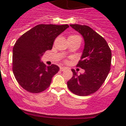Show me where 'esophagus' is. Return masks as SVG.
Listing matches in <instances>:
<instances>
[{
    "mask_svg": "<svg viewBox=\"0 0 126 126\" xmlns=\"http://www.w3.org/2000/svg\"><path fill=\"white\" fill-rule=\"evenodd\" d=\"M65 69H65V67H60V70H61V71H64Z\"/></svg>",
    "mask_w": 126,
    "mask_h": 126,
    "instance_id": "1",
    "label": "esophagus"
}]
</instances>
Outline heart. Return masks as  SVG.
Here are the masks:
<instances>
[{
  "label": "heart",
  "instance_id": "b5f03b06",
  "mask_svg": "<svg viewBox=\"0 0 126 126\" xmlns=\"http://www.w3.org/2000/svg\"><path fill=\"white\" fill-rule=\"evenodd\" d=\"M71 37H76V36H77V35H72V36H70Z\"/></svg>",
  "mask_w": 126,
  "mask_h": 126
}]
</instances>
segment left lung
Wrapping results in <instances>:
<instances>
[{
  "mask_svg": "<svg viewBox=\"0 0 126 126\" xmlns=\"http://www.w3.org/2000/svg\"><path fill=\"white\" fill-rule=\"evenodd\" d=\"M83 36L84 47L77 67L84 69L78 75L72 69L73 77L67 81V87L79 96H88L95 92L104 83L110 70L112 52L106 40L86 25L70 24Z\"/></svg>",
  "mask_w": 126,
  "mask_h": 126,
  "instance_id": "1",
  "label": "left lung"
}]
</instances>
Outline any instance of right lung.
<instances>
[{"mask_svg":"<svg viewBox=\"0 0 126 126\" xmlns=\"http://www.w3.org/2000/svg\"><path fill=\"white\" fill-rule=\"evenodd\" d=\"M69 27L67 24H38L16 41L13 50V71L23 89L38 93L49 87L59 67L55 64L47 66L41 57L45 51L52 49L57 36Z\"/></svg>","mask_w":126,"mask_h":126,"instance_id":"add662e5","label":"right lung"}]
</instances>
